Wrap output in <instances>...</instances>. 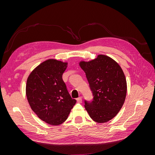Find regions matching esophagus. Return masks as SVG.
I'll return each mask as SVG.
<instances>
[{
    "label": "esophagus",
    "instance_id": "obj_1",
    "mask_svg": "<svg viewBox=\"0 0 155 155\" xmlns=\"http://www.w3.org/2000/svg\"><path fill=\"white\" fill-rule=\"evenodd\" d=\"M77 101L78 103H79V104H81V103H82V97H79L77 98Z\"/></svg>",
    "mask_w": 155,
    "mask_h": 155
}]
</instances>
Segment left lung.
Returning a JSON list of instances; mask_svg holds the SVG:
<instances>
[{
  "label": "left lung",
  "mask_w": 155,
  "mask_h": 155,
  "mask_svg": "<svg viewBox=\"0 0 155 155\" xmlns=\"http://www.w3.org/2000/svg\"><path fill=\"white\" fill-rule=\"evenodd\" d=\"M92 92V101L85 100V108L91 118L105 123L116 116L122 107L127 94L124 73L114 59L98 55L90 61H81Z\"/></svg>",
  "instance_id": "left-lung-1"
}]
</instances>
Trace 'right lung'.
I'll return each mask as SVG.
<instances>
[{
  "label": "right lung",
  "mask_w": 155,
  "mask_h": 155,
  "mask_svg": "<svg viewBox=\"0 0 155 155\" xmlns=\"http://www.w3.org/2000/svg\"><path fill=\"white\" fill-rule=\"evenodd\" d=\"M67 64L48 59L33 70L27 79L26 94L31 109L41 120L51 125L63 124L76 103L62 78Z\"/></svg>",
  "instance_id": "obj_1"
}]
</instances>
